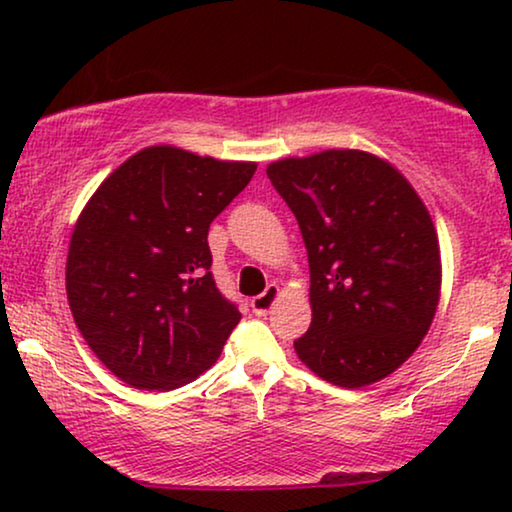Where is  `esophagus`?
<instances>
[{"instance_id":"1","label":"esophagus","mask_w":512,"mask_h":512,"mask_svg":"<svg viewBox=\"0 0 512 512\" xmlns=\"http://www.w3.org/2000/svg\"><path fill=\"white\" fill-rule=\"evenodd\" d=\"M279 296H282L279 286L270 284L268 289L261 293V296H256L254 300H251V310H254V314H258V317H261V314H268L272 310V305L279 300Z\"/></svg>"}]
</instances>
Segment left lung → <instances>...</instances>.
I'll return each instance as SVG.
<instances>
[{
  "mask_svg": "<svg viewBox=\"0 0 512 512\" xmlns=\"http://www.w3.org/2000/svg\"><path fill=\"white\" fill-rule=\"evenodd\" d=\"M303 233L312 324L293 342L321 380L359 389L394 373L433 321L440 247L431 214L387 160L331 149L268 165Z\"/></svg>",
  "mask_w": 512,
  "mask_h": 512,
  "instance_id": "obj_1",
  "label": "left lung"
}]
</instances>
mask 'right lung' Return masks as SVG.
Instances as JSON below:
<instances>
[{"instance_id": "1", "label": "right lung", "mask_w": 512, "mask_h": 512, "mask_svg": "<svg viewBox=\"0 0 512 512\" xmlns=\"http://www.w3.org/2000/svg\"><path fill=\"white\" fill-rule=\"evenodd\" d=\"M254 172L256 163L149 146L83 207L69 240L67 300L118 380L170 391L219 359L242 314L216 289L207 233Z\"/></svg>"}]
</instances>
